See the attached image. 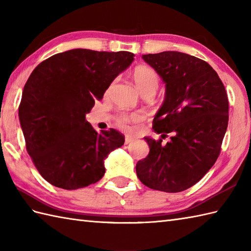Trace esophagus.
<instances>
[{
	"label": "esophagus",
	"instance_id": "34e87169",
	"mask_svg": "<svg viewBox=\"0 0 251 251\" xmlns=\"http://www.w3.org/2000/svg\"><path fill=\"white\" fill-rule=\"evenodd\" d=\"M132 141H134V138H131L129 136L125 137V145H129V143H131Z\"/></svg>",
	"mask_w": 251,
	"mask_h": 251
}]
</instances>
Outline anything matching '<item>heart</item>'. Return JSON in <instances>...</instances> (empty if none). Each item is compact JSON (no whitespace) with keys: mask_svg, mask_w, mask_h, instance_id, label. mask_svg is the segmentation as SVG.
Masks as SVG:
<instances>
[{"mask_svg":"<svg viewBox=\"0 0 251 251\" xmlns=\"http://www.w3.org/2000/svg\"><path fill=\"white\" fill-rule=\"evenodd\" d=\"M132 78L136 83V86L140 90L141 94L145 92H156L159 84V77L158 74L154 69L147 67V66H140L135 68L132 71ZM141 121V115L139 114H122L117 119L119 124L123 127H128V125L132 122Z\"/></svg>","mask_w":251,"mask_h":251,"instance_id":"heart-1","label":"heart"}]
</instances>
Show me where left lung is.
Listing matches in <instances>:
<instances>
[{
	"mask_svg": "<svg viewBox=\"0 0 251 251\" xmlns=\"http://www.w3.org/2000/svg\"><path fill=\"white\" fill-rule=\"evenodd\" d=\"M162 77L166 94L153 129L164 139L145 137L148 156L136 173L148 188L177 193L204 177L221 151L228 123V100L217 72L200 58L179 51L142 55Z\"/></svg>",
	"mask_w": 251,
	"mask_h": 251,
	"instance_id": "left-lung-1",
	"label": "left lung"
}]
</instances>
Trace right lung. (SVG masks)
I'll list each match as a JSON object with an SVG mask.
<instances>
[{"instance_id":"add662e5","label":"right lung","mask_w":251,"mask_h":251,"mask_svg":"<svg viewBox=\"0 0 251 251\" xmlns=\"http://www.w3.org/2000/svg\"><path fill=\"white\" fill-rule=\"evenodd\" d=\"M134 56L76 49L47 58L31 73L18 114L26 151L47 182L76 190L103 177L104 159L125 137L113 128L96 131L85 115Z\"/></svg>"}]
</instances>
